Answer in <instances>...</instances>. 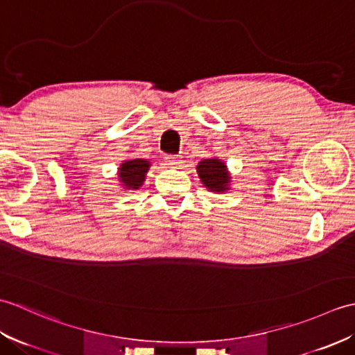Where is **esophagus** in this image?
<instances>
[{"label": "esophagus", "instance_id": "1", "mask_svg": "<svg viewBox=\"0 0 355 355\" xmlns=\"http://www.w3.org/2000/svg\"><path fill=\"white\" fill-rule=\"evenodd\" d=\"M164 160H166V163L171 164V166H178L180 163H182V158L177 157V155H166Z\"/></svg>", "mask_w": 355, "mask_h": 355}]
</instances>
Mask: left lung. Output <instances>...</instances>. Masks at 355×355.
<instances>
[{
	"mask_svg": "<svg viewBox=\"0 0 355 355\" xmlns=\"http://www.w3.org/2000/svg\"><path fill=\"white\" fill-rule=\"evenodd\" d=\"M198 175L201 182L210 191L221 192L229 189V172L225 169V164L218 160V158H206L198 164Z\"/></svg>",
	"mask_w": 355,
	"mask_h": 355,
	"instance_id": "8db88e82",
	"label": "left lung"
}]
</instances>
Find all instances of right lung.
Here are the masks:
<instances>
[{
  "label": "right lung",
  "mask_w": 355,
  "mask_h": 355,
  "mask_svg": "<svg viewBox=\"0 0 355 355\" xmlns=\"http://www.w3.org/2000/svg\"><path fill=\"white\" fill-rule=\"evenodd\" d=\"M148 169L149 162L146 160H141V158H137V160H128L120 166V182H122L128 189H139V186H141L143 182H145Z\"/></svg>",
  "instance_id": "1"
}]
</instances>
